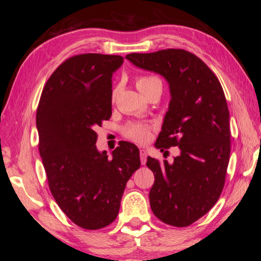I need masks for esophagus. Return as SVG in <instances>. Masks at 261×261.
<instances>
[{
    "label": "esophagus",
    "mask_w": 261,
    "mask_h": 261,
    "mask_svg": "<svg viewBox=\"0 0 261 261\" xmlns=\"http://www.w3.org/2000/svg\"><path fill=\"white\" fill-rule=\"evenodd\" d=\"M139 154H140V162L141 165H145L146 163V160H147V152L146 149H140L139 151Z\"/></svg>",
    "instance_id": "obj_1"
}]
</instances>
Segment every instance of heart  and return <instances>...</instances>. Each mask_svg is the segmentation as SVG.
Here are the masks:
<instances>
[{"label": "heart", "mask_w": 261, "mask_h": 261, "mask_svg": "<svg viewBox=\"0 0 261 261\" xmlns=\"http://www.w3.org/2000/svg\"><path fill=\"white\" fill-rule=\"evenodd\" d=\"M156 81H159V79L155 77H139L137 79V87H138L139 91H141ZM124 135L132 140L144 143L149 137V127L146 124L132 123V124H129L124 129Z\"/></svg>", "instance_id": "b5f03b06"}]
</instances>
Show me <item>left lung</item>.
<instances>
[{
    "label": "left lung",
    "instance_id": "obj_1",
    "mask_svg": "<svg viewBox=\"0 0 261 261\" xmlns=\"http://www.w3.org/2000/svg\"><path fill=\"white\" fill-rule=\"evenodd\" d=\"M125 59L160 74L169 85L170 101L155 147L178 146L179 155L171 163L147 158L155 177L149 205L162 222L188 227L215 205L226 179L230 129L222 86L199 57L183 49L132 53Z\"/></svg>",
    "mask_w": 261,
    "mask_h": 261
}]
</instances>
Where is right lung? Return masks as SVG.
I'll list each match as a JSON object with an SVG mask.
<instances>
[{"instance_id":"add662e5","label":"right lung","mask_w":261,"mask_h":261,"mask_svg":"<svg viewBox=\"0 0 261 261\" xmlns=\"http://www.w3.org/2000/svg\"><path fill=\"white\" fill-rule=\"evenodd\" d=\"M118 55L82 54L57 68L37 110L39 152L57 205L88 230L116 219L126 182L140 167L139 149L122 141L108 158L96 148L95 127L112 116Z\"/></svg>"}]
</instances>
